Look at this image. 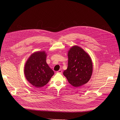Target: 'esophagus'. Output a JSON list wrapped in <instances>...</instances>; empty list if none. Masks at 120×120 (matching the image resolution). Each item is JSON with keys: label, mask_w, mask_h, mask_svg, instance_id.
Here are the masks:
<instances>
[{"label": "esophagus", "mask_w": 120, "mask_h": 120, "mask_svg": "<svg viewBox=\"0 0 120 120\" xmlns=\"http://www.w3.org/2000/svg\"><path fill=\"white\" fill-rule=\"evenodd\" d=\"M57 73H59V74H61L62 73V70H59L58 71H57L56 72Z\"/></svg>", "instance_id": "1"}]
</instances>
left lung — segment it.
I'll return each instance as SVG.
<instances>
[{"label":"left lung","mask_w":120,"mask_h":120,"mask_svg":"<svg viewBox=\"0 0 120 120\" xmlns=\"http://www.w3.org/2000/svg\"><path fill=\"white\" fill-rule=\"evenodd\" d=\"M68 66L63 74L74 87L87 83L92 74L93 65L90 55L78 46L71 47L68 52Z\"/></svg>","instance_id":"left-lung-1"}]
</instances>
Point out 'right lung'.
Instances as JSON below:
<instances>
[{
	"instance_id": "right-lung-1",
	"label": "right lung",
	"mask_w": 120,
	"mask_h": 120,
	"mask_svg": "<svg viewBox=\"0 0 120 120\" xmlns=\"http://www.w3.org/2000/svg\"><path fill=\"white\" fill-rule=\"evenodd\" d=\"M45 51L34 52L28 58L24 67V74L29 82L36 87L45 86L54 74L46 62Z\"/></svg>"
}]
</instances>
